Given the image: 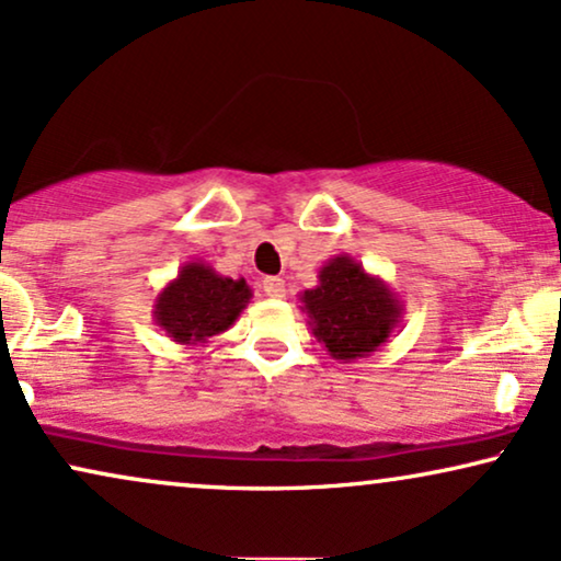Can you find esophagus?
I'll list each match as a JSON object with an SVG mask.
<instances>
[{
  "label": "esophagus",
  "mask_w": 561,
  "mask_h": 561,
  "mask_svg": "<svg viewBox=\"0 0 561 561\" xmlns=\"http://www.w3.org/2000/svg\"><path fill=\"white\" fill-rule=\"evenodd\" d=\"M262 288H265V294L273 296V299H283V296H286V283H283V278H275V275L262 280Z\"/></svg>",
  "instance_id": "esophagus-1"
}]
</instances>
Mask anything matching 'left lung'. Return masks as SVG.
<instances>
[{
    "instance_id": "1",
    "label": "left lung",
    "mask_w": 561,
    "mask_h": 561,
    "mask_svg": "<svg viewBox=\"0 0 561 561\" xmlns=\"http://www.w3.org/2000/svg\"><path fill=\"white\" fill-rule=\"evenodd\" d=\"M317 278L314 288L299 294L301 312L335 362L371 356L403 322V299L348 254L324 262Z\"/></svg>"
}]
</instances>
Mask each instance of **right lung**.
Instances as JSON below:
<instances>
[{
    "label": "right lung",
    "instance_id": "obj_1",
    "mask_svg": "<svg viewBox=\"0 0 561 561\" xmlns=\"http://www.w3.org/2000/svg\"><path fill=\"white\" fill-rule=\"evenodd\" d=\"M252 288L244 278H226L203 260H190L179 267L158 291L153 322L169 341L179 345H203L210 337L226 333L247 304Z\"/></svg>",
    "mask_w": 561,
    "mask_h": 561
}]
</instances>
